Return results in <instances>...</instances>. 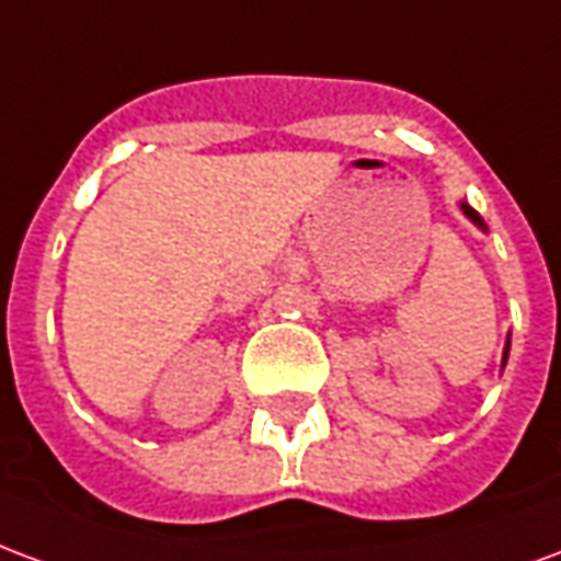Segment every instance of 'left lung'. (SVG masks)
Returning <instances> with one entry per match:
<instances>
[{
  "mask_svg": "<svg viewBox=\"0 0 561 561\" xmlns=\"http://www.w3.org/2000/svg\"><path fill=\"white\" fill-rule=\"evenodd\" d=\"M462 213H466V216H469V219L474 221V225H481V228H483V219H481V216H478V213H474V209L469 207V204H462ZM505 360H507V352H505Z\"/></svg>",
  "mask_w": 561,
  "mask_h": 561,
  "instance_id": "8db88e82",
  "label": "left lung"
}]
</instances>
